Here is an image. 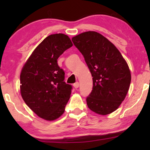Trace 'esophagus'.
I'll list each match as a JSON object with an SVG mask.
<instances>
[{
  "mask_svg": "<svg viewBox=\"0 0 150 150\" xmlns=\"http://www.w3.org/2000/svg\"><path fill=\"white\" fill-rule=\"evenodd\" d=\"M73 86L74 87L75 89H77V88H79V82H76V83L73 85Z\"/></svg>",
  "mask_w": 150,
  "mask_h": 150,
  "instance_id": "1",
  "label": "esophagus"
}]
</instances>
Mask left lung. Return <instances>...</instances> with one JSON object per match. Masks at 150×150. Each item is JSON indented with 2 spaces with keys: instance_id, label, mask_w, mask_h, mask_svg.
Here are the masks:
<instances>
[{
  "instance_id": "1",
  "label": "left lung",
  "mask_w": 150,
  "mask_h": 150,
  "mask_svg": "<svg viewBox=\"0 0 150 150\" xmlns=\"http://www.w3.org/2000/svg\"><path fill=\"white\" fill-rule=\"evenodd\" d=\"M83 55L93 77V89L87 97L92 111L105 115L124 101L130 87L131 74L118 49L101 34L83 33L71 39Z\"/></svg>"
}]
</instances>
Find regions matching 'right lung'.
Here are the masks:
<instances>
[{"mask_svg":"<svg viewBox=\"0 0 150 150\" xmlns=\"http://www.w3.org/2000/svg\"><path fill=\"white\" fill-rule=\"evenodd\" d=\"M66 35H50L35 49L20 74V92L35 113L46 120L59 118L65 111L72 86L64 81L65 72L57 59L72 46Z\"/></svg>","mask_w":150,"mask_h":150,"instance_id":"1","label":"right lung"}]
</instances>
